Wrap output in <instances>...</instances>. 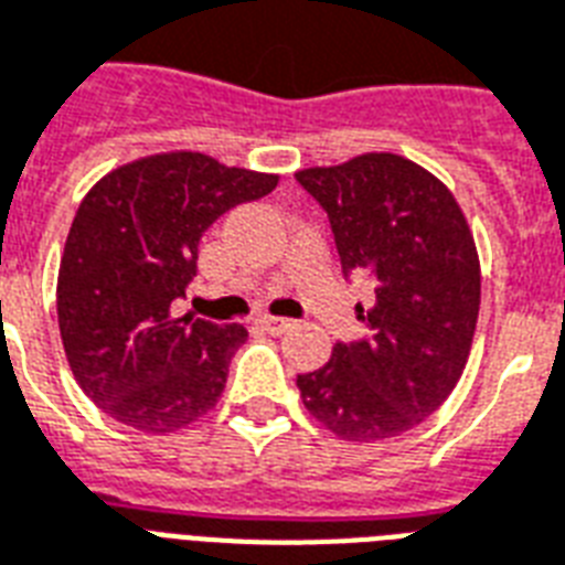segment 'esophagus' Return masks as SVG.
Returning <instances> with one entry per match:
<instances>
[{
  "mask_svg": "<svg viewBox=\"0 0 565 565\" xmlns=\"http://www.w3.org/2000/svg\"><path fill=\"white\" fill-rule=\"evenodd\" d=\"M259 327L265 332H270V335H279V332H286L288 327H291V321H288V318H274V315H265V318H259Z\"/></svg>",
  "mask_w": 565,
  "mask_h": 565,
  "instance_id": "34e87169",
  "label": "esophagus"
}]
</instances>
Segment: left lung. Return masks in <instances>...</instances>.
Segmentation results:
<instances>
[{
  "label": "left lung",
  "mask_w": 565,
  "mask_h": 565,
  "mask_svg": "<svg viewBox=\"0 0 565 565\" xmlns=\"http://www.w3.org/2000/svg\"><path fill=\"white\" fill-rule=\"evenodd\" d=\"M297 182L327 209L342 270H371L360 342L297 374L315 422L339 439L401 436L445 404L469 362L480 309L475 235L448 185L395 152H362Z\"/></svg>",
  "instance_id": "left-lung-1"
}]
</instances>
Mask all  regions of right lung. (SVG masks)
Here are the masks:
<instances>
[{"mask_svg": "<svg viewBox=\"0 0 565 565\" xmlns=\"http://www.w3.org/2000/svg\"><path fill=\"white\" fill-rule=\"evenodd\" d=\"M277 182V173L173 150L120 164L87 191L61 253L55 300L70 371L105 415L173 433L217 404L247 327L177 315L173 300L196 274L205 230Z\"/></svg>", "mask_w": 565, "mask_h": 565, "instance_id": "1", "label": "right lung"}]
</instances>
